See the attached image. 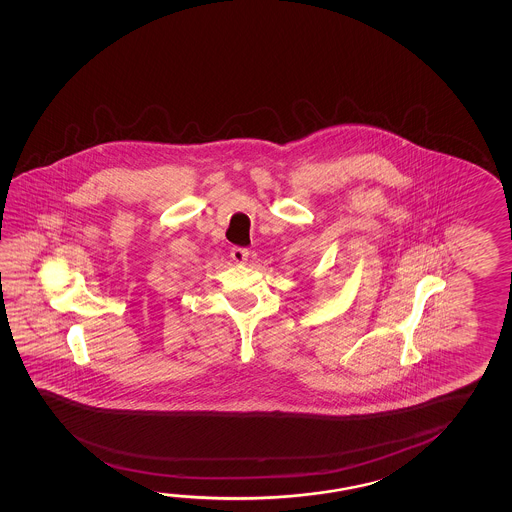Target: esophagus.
<instances>
[{
    "label": "esophagus",
    "instance_id": "1",
    "mask_svg": "<svg viewBox=\"0 0 512 512\" xmlns=\"http://www.w3.org/2000/svg\"><path fill=\"white\" fill-rule=\"evenodd\" d=\"M248 255H250V252L246 248H239V246H235V248H232V252H230V257L237 264H244L248 260Z\"/></svg>",
    "mask_w": 512,
    "mask_h": 512
}]
</instances>
